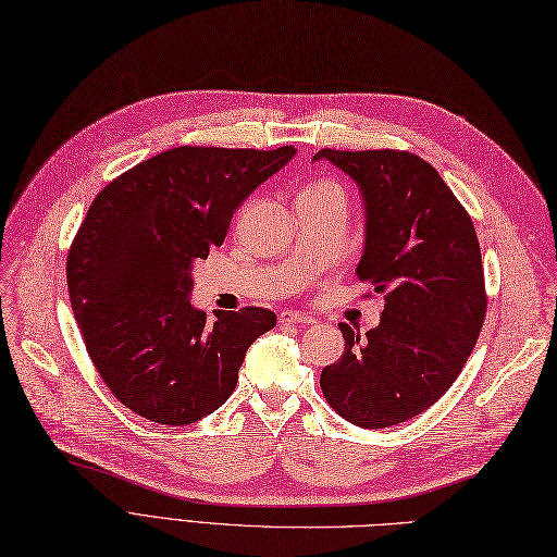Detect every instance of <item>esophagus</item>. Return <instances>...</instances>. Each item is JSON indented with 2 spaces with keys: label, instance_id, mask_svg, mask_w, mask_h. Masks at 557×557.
<instances>
[{
  "label": "esophagus",
  "instance_id": "34e87169",
  "mask_svg": "<svg viewBox=\"0 0 557 557\" xmlns=\"http://www.w3.org/2000/svg\"><path fill=\"white\" fill-rule=\"evenodd\" d=\"M281 323H299V325H313L315 318L309 313H301V311H283L278 315Z\"/></svg>",
  "mask_w": 557,
  "mask_h": 557
}]
</instances>
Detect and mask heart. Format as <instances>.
Here are the masks:
<instances>
[{
    "label": "heart",
    "instance_id": "obj_1",
    "mask_svg": "<svg viewBox=\"0 0 557 557\" xmlns=\"http://www.w3.org/2000/svg\"><path fill=\"white\" fill-rule=\"evenodd\" d=\"M334 183H330V181H318V183H311L307 190H318V188H332Z\"/></svg>",
    "mask_w": 557,
    "mask_h": 557
}]
</instances>
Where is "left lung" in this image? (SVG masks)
<instances>
[{"label":"left lung","instance_id":"1","mask_svg":"<svg viewBox=\"0 0 557 557\" xmlns=\"http://www.w3.org/2000/svg\"><path fill=\"white\" fill-rule=\"evenodd\" d=\"M358 183L364 252L356 274L385 295L379 327L342 323L344 356L320 374L330 407L381 430L423 413L474 350L485 283L474 223L430 162L407 150H318Z\"/></svg>","mask_w":557,"mask_h":557}]
</instances>
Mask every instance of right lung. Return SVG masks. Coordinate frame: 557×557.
<instances>
[{
    "mask_svg": "<svg viewBox=\"0 0 557 557\" xmlns=\"http://www.w3.org/2000/svg\"><path fill=\"white\" fill-rule=\"evenodd\" d=\"M297 150L178 146L113 178L66 256V285L88 356L127 409L190 425L223 407L248 346L276 325L260 307L190 305L193 267L227 237L244 199Z\"/></svg>",
    "mask_w": 557,
    "mask_h": 557,
    "instance_id": "obj_1",
    "label": "right lung"
}]
</instances>
